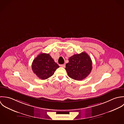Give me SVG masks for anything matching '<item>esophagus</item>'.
Masks as SVG:
<instances>
[{"instance_id": "34e87169", "label": "esophagus", "mask_w": 124, "mask_h": 124, "mask_svg": "<svg viewBox=\"0 0 124 124\" xmlns=\"http://www.w3.org/2000/svg\"><path fill=\"white\" fill-rule=\"evenodd\" d=\"M60 66H61V67H62V68H65L66 65H65V64H62V65H61Z\"/></svg>"}]
</instances>
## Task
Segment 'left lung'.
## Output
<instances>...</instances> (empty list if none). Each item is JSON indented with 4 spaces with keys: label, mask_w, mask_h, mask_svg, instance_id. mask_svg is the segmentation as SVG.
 <instances>
[{
    "label": "left lung",
    "mask_w": 124,
    "mask_h": 124,
    "mask_svg": "<svg viewBox=\"0 0 124 124\" xmlns=\"http://www.w3.org/2000/svg\"><path fill=\"white\" fill-rule=\"evenodd\" d=\"M69 60L65 70L71 78L81 80L90 74L93 68L92 61L86 53L75 54L70 57Z\"/></svg>",
    "instance_id": "8db88e82"
}]
</instances>
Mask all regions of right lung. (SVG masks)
Wrapping results in <instances>:
<instances>
[{"mask_svg": "<svg viewBox=\"0 0 124 124\" xmlns=\"http://www.w3.org/2000/svg\"><path fill=\"white\" fill-rule=\"evenodd\" d=\"M59 66L49 54L41 53L35 58L32 63V70L41 79H46L54 74Z\"/></svg>", "mask_w": 124, "mask_h": 124, "instance_id": "1", "label": "right lung"}]
</instances>
